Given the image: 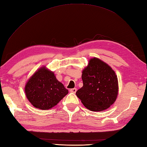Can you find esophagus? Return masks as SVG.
<instances>
[{
    "instance_id": "esophagus-1",
    "label": "esophagus",
    "mask_w": 147,
    "mask_h": 147,
    "mask_svg": "<svg viewBox=\"0 0 147 147\" xmlns=\"http://www.w3.org/2000/svg\"><path fill=\"white\" fill-rule=\"evenodd\" d=\"M70 91L72 93H76V91H77V89H76V88H73V89H70Z\"/></svg>"
}]
</instances>
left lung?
Returning a JSON list of instances; mask_svg holds the SVG:
<instances>
[{
  "label": "left lung",
  "mask_w": 147,
  "mask_h": 147,
  "mask_svg": "<svg viewBox=\"0 0 147 147\" xmlns=\"http://www.w3.org/2000/svg\"><path fill=\"white\" fill-rule=\"evenodd\" d=\"M83 87L76 95L84 106L92 111H101L115 102L118 93V78L108 65L94 58L82 71Z\"/></svg>",
  "instance_id": "left-lung-1"
}]
</instances>
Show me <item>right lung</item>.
<instances>
[{"label": "right lung", "instance_id": "add662e5", "mask_svg": "<svg viewBox=\"0 0 147 147\" xmlns=\"http://www.w3.org/2000/svg\"><path fill=\"white\" fill-rule=\"evenodd\" d=\"M28 99L36 108L47 110L57 105L68 93L53 72L45 67L39 69L25 87Z\"/></svg>", "mask_w": 147, "mask_h": 147}]
</instances>
